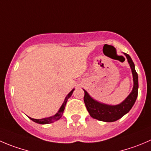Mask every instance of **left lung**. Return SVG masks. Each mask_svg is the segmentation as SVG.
Returning <instances> with one entry per match:
<instances>
[{
  "label": "left lung",
  "instance_id": "8db88e82",
  "mask_svg": "<svg viewBox=\"0 0 151 151\" xmlns=\"http://www.w3.org/2000/svg\"><path fill=\"white\" fill-rule=\"evenodd\" d=\"M124 55L127 57V61L131 68L132 73H133V83H134L133 90L122 103L115 106L107 105V104H101L97 101H95L89 96L87 91L84 90V104L90 116L93 119H98L99 121L107 122L116 121L119 119L120 118L122 117L126 113H128L136 101L138 96V88H139L138 74L136 72L135 65L130 55L126 53H124Z\"/></svg>",
  "mask_w": 151,
  "mask_h": 151
}]
</instances>
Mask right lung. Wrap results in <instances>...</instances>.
I'll use <instances>...</instances> for the list:
<instances>
[{
  "instance_id": "obj_1",
  "label": "right lung",
  "mask_w": 151,
  "mask_h": 151,
  "mask_svg": "<svg viewBox=\"0 0 151 151\" xmlns=\"http://www.w3.org/2000/svg\"><path fill=\"white\" fill-rule=\"evenodd\" d=\"M73 91H74V89H73V90H72V91L70 92L68 95H67V97L65 98V100H64V103H63V104L61 105V108L59 109V110H58V113H57L56 114L54 115L53 116H51V117H49V118H45V119H32V118H29V119L31 120H32L33 122H35L38 123V124H50V123H52L53 122L58 120L61 117V116H62L63 113H64V109H65V106H66V104H67V100H68V99L72 96Z\"/></svg>"
}]
</instances>
